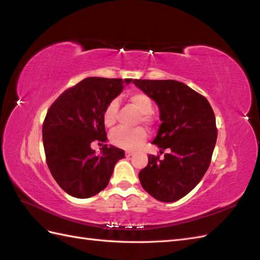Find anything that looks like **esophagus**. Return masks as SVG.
I'll return each instance as SVG.
<instances>
[{
	"mask_svg": "<svg viewBox=\"0 0 260 260\" xmlns=\"http://www.w3.org/2000/svg\"><path fill=\"white\" fill-rule=\"evenodd\" d=\"M132 155H133L132 152H129V151L125 152V156H127V157H130V156H132Z\"/></svg>",
	"mask_w": 260,
	"mask_h": 260,
	"instance_id": "obj_1",
	"label": "esophagus"
}]
</instances>
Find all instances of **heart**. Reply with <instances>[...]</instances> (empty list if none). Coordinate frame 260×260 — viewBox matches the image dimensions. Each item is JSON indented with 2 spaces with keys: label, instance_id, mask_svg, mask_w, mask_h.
<instances>
[{
  "label": "heart",
  "instance_id": "obj_1",
  "mask_svg": "<svg viewBox=\"0 0 260 260\" xmlns=\"http://www.w3.org/2000/svg\"><path fill=\"white\" fill-rule=\"evenodd\" d=\"M128 100L132 105L137 107L138 111L142 114L141 120L142 122L149 124L152 122L151 114L153 112V101L142 91H135L128 94ZM118 101L116 99L111 100L105 106L103 111V122L107 128H111L116 122V117L118 113ZM146 139V132L143 128L136 129H124L118 128L111 133V142L115 146L133 149L138 147Z\"/></svg>",
  "mask_w": 260,
  "mask_h": 260
}]
</instances>
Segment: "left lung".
I'll use <instances>...</instances> for the list:
<instances>
[{
    "label": "left lung",
    "instance_id": "left-lung-1",
    "mask_svg": "<svg viewBox=\"0 0 260 260\" xmlns=\"http://www.w3.org/2000/svg\"><path fill=\"white\" fill-rule=\"evenodd\" d=\"M133 83L156 102L161 120L152 143L164 156L148 155L140 182L154 199L176 202L200 183L209 167L217 141L214 111L205 96L183 82L135 79Z\"/></svg>",
    "mask_w": 260,
    "mask_h": 260
}]
</instances>
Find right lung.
Returning <instances> with one entry per match:
<instances>
[{"label": "right lung", "instance_id": "add662e5", "mask_svg": "<svg viewBox=\"0 0 260 260\" xmlns=\"http://www.w3.org/2000/svg\"><path fill=\"white\" fill-rule=\"evenodd\" d=\"M132 79L90 77L62 92L46 113L42 127L46 164L55 181L69 195L88 199L107 186L120 148L107 144L96 155L93 141L107 140L103 111Z\"/></svg>", "mask_w": 260, "mask_h": 260}]
</instances>
